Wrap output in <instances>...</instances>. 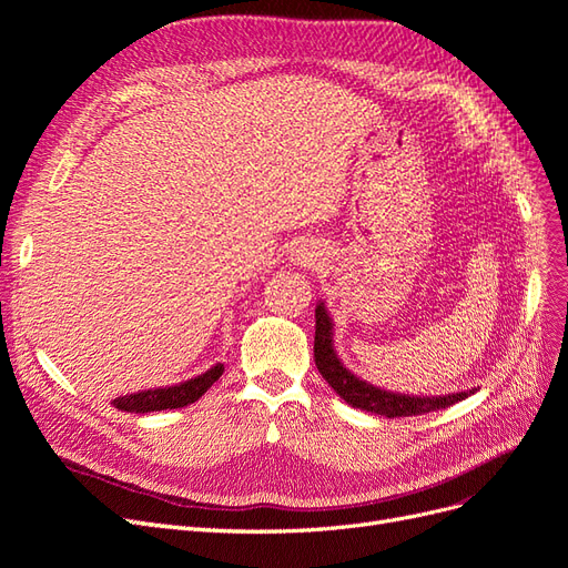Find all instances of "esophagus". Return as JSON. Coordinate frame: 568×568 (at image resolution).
Instances as JSON below:
<instances>
[{
  "mask_svg": "<svg viewBox=\"0 0 568 568\" xmlns=\"http://www.w3.org/2000/svg\"><path fill=\"white\" fill-rule=\"evenodd\" d=\"M291 261H294L296 265L311 267V265H315V261H317V253H313L311 248H305V246H298V248L294 251V255H291Z\"/></svg>",
  "mask_w": 568,
  "mask_h": 568,
  "instance_id": "obj_1",
  "label": "esophagus"
}]
</instances>
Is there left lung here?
<instances>
[{"instance_id": "8db88e82", "label": "left lung", "mask_w": 568, "mask_h": 568, "mask_svg": "<svg viewBox=\"0 0 568 568\" xmlns=\"http://www.w3.org/2000/svg\"><path fill=\"white\" fill-rule=\"evenodd\" d=\"M315 365L324 376V382L329 384L351 407L374 412V415H384V417L426 415V412H436L469 398V395L476 390V388H469V390L448 393V395H409V393H393L359 379V376L343 365L341 357L336 355L334 320L329 311H326L324 301H320L315 307Z\"/></svg>"}]
</instances>
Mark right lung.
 <instances>
[{
	"label": "right lung",
	"mask_w": 568,
	"mask_h": 568,
	"mask_svg": "<svg viewBox=\"0 0 568 568\" xmlns=\"http://www.w3.org/2000/svg\"><path fill=\"white\" fill-rule=\"evenodd\" d=\"M225 372V365L217 363L211 369H205L203 374L194 376V379H186L175 386H163V388H149V390H136L120 395V398L113 400V407L123 409V412H161V409H178L196 403L201 395L209 390L220 376Z\"/></svg>",
	"instance_id": "obj_1"
}]
</instances>
